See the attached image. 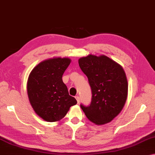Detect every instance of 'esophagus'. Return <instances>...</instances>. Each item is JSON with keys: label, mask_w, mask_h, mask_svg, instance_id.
<instances>
[{"label": "esophagus", "mask_w": 155, "mask_h": 155, "mask_svg": "<svg viewBox=\"0 0 155 155\" xmlns=\"http://www.w3.org/2000/svg\"><path fill=\"white\" fill-rule=\"evenodd\" d=\"M75 98H76V100H77L78 103H80V97L78 96H77L75 97Z\"/></svg>", "instance_id": "esophagus-1"}]
</instances>
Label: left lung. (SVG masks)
Masks as SVG:
<instances>
[{"label":"left lung","instance_id":"obj_1","mask_svg":"<svg viewBox=\"0 0 155 155\" xmlns=\"http://www.w3.org/2000/svg\"><path fill=\"white\" fill-rule=\"evenodd\" d=\"M92 91L90 106L80 107L90 121L104 125L116 117L127 101L128 83L122 66L105 55L89 54L78 60Z\"/></svg>","mask_w":155,"mask_h":155}]
</instances>
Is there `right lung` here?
Segmentation results:
<instances>
[{
	"label": "right lung",
	"mask_w": 155,
	"mask_h": 155,
	"mask_svg": "<svg viewBox=\"0 0 155 155\" xmlns=\"http://www.w3.org/2000/svg\"><path fill=\"white\" fill-rule=\"evenodd\" d=\"M71 61L68 58L46 59L37 64L28 76L27 91L31 106L39 117L48 122L60 120L71 107L77 104L62 81Z\"/></svg>",
	"instance_id": "1"
}]
</instances>
